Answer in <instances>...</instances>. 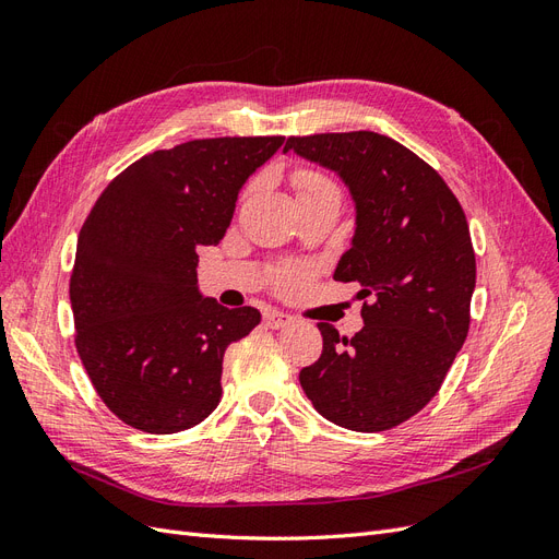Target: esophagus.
I'll list each match as a JSON object with an SVG mask.
<instances>
[{
    "mask_svg": "<svg viewBox=\"0 0 559 559\" xmlns=\"http://www.w3.org/2000/svg\"><path fill=\"white\" fill-rule=\"evenodd\" d=\"M292 321H294L292 314H284V312H277V310H267L263 314V324L267 329H284V326H289Z\"/></svg>",
    "mask_w": 559,
    "mask_h": 559,
    "instance_id": "34e87169",
    "label": "esophagus"
}]
</instances>
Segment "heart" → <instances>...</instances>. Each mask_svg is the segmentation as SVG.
<instances>
[{"instance_id":"1","label":"heart","mask_w":559,"mask_h":559,"mask_svg":"<svg viewBox=\"0 0 559 559\" xmlns=\"http://www.w3.org/2000/svg\"><path fill=\"white\" fill-rule=\"evenodd\" d=\"M294 181H296L298 195L321 191V189H337L326 175H321L317 170H298L294 175ZM310 277H312V265H306V263L280 265L275 270V286L282 294H296L310 282Z\"/></svg>"}]
</instances>
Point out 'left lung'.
Returning a JSON list of instances; mask_svg holds the SVG:
<instances>
[{
	"label": "left lung",
	"mask_w": 559,
	"mask_h": 559,
	"mask_svg": "<svg viewBox=\"0 0 559 559\" xmlns=\"http://www.w3.org/2000/svg\"><path fill=\"white\" fill-rule=\"evenodd\" d=\"M345 179L357 233L335 267L361 284L364 329L341 335L319 321L321 357L300 370L314 411L337 427H399L438 394L462 349L476 286L466 214L445 179L396 140L370 130L289 138Z\"/></svg>",
	"instance_id": "8db88e82"
}]
</instances>
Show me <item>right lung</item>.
I'll return each instance as SVG.
<instances>
[{
	"label": "right lung",
	"mask_w": 559,
	"mask_h": 559,
	"mask_svg": "<svg viewBox=\"0 0 559 559\" xmlns=\"http://www.w3.org/2000/svg\"><path fill=\"white\" fill-rule=\"evenodd\" d=\"M273 138L191 140L128 165L81 226L74 345L107 408L146 433L186 431L222 401L224 352L261 312L198 294V247L218 245Z\"/></svg>",
	"instance_id": "right-lung-1"
}]
</instances>
